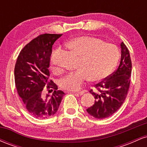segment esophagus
<instances>
[{"instance_id":"34e87169","label":"esophagus","mask_w":147,"mask_h":147,"mask_svg":"<svg viewBox=\"0 0 147 147\" xmlns=\"http://www.w3.org/2000/svg\"><path fill=\"white\" fill-rule=\"evenodd\" d=\"M86 92H87V90H83L79 91V92H77V93L79 94L80 95H84V93H86Z\"/></svg>"}]
</instances>
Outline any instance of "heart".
Instances as JSON below:
<instances>
[{"instance_id":"b5f03b06","label":"heart","mask_w":147,"mask_h":147,"mask_svg":"<svg viewBox=\"0 0 147 147\" xmlns=\"http://www.w3.org/2000/svg\"><path fill=\"white\" fill-rule=\"evenodd\" d=\"M66 45L80 59L77 65L78 70L61 79L60 87L65 90H79L90 79L95 82L106 79L113 71L119 58L115 45L105 43L96 37L79 36L68 42ZM51 61L55 65L53 57Z\"/></svg>"}]
</instances>
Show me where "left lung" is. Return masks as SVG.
Segmentation results:
<instances>
[{
    "label": "left lung",
    "instance_id": "1",
    "mask_svg": "<svg viewBox=\"0 0 147 147\" xmlns=\"http://www.w3.org/2000/svg\"><path fill=\"white\" fill-rule=\"evenodd\" d=\"M121 48V60L117 70L96 84L95 90H90L95 101L86 111L97 119H104L114 114L123 104L129 92L132 63L129 50L123 42Z\"/></svg>",
    "mask_w": 147,
    "mask_h": 147
}]
</instances>
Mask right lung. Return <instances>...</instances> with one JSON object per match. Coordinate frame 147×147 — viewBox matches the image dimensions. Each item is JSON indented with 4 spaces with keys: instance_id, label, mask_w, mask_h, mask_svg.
I'll return each instance as SVG.
<instances>
[{
    "instance_id": "obj_1",
    "label": "right lung",
    "mask_w": 147,
    "mask_h": 147,
    "mask_svg": "<svg viewBox=\"0 0 147 147\" xmlns=\"http://www.w3.org/2000/svg\"><path fill=\"white\" fill-rule=\"evenodd\" d=\"M62 34H43L21 50L14 68L16 90L27 111L37 119H47L56 113L64 92L49 80L52 45ZM45 89L53 90L50 97L43 95Z\"/></svg>"
}]
</instances>
